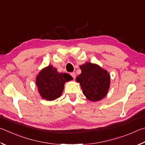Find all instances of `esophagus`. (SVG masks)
I'll return each mask as SVG.
<instances>
[{
    "mask_svg": "<svg viewBox=\"0 0 145 145\" xmlns=\"http://www.w3.org/2000/svg\"><path fill=\"white\" fill-rule=\"evenodd\" d=\"M70 74H71V76H72L73 78H74V79H75V78H76V73L74 72H71Z\"/></svg>",
    "mask_w": 145,
    "mask_h": 145,
    "instance_id": "obj_1",
    "label": "esophagus"
}]
</instances>
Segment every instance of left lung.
I'll return each mask as SVG.
<instances>
[{
    "instance_id": "obj_1",
    "label": "left lung",
    "mask_w": 145,
    "mask_h": 145,
    "mask_svg": "<svg viewBox=\"0 0 145 145\" xmlns=\"http://www.w3.org/2000/svg\"><path fill=\"white\" fill-rule=\"evenodd\" d=\"M82 73L76 81L80 83L83 94L90 101H98L107 95L110 75L107 71L95 63L86 62L80 65Z\"/></svg>"
}]
</instances>
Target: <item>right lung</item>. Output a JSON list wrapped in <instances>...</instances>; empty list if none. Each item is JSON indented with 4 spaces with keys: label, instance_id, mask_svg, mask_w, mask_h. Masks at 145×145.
<instances>
[{
    "label": "right lung",
    "instance_id": "obj_1",
    "mask_svg": "<svg viewBox=\"0 0 145 145\" xmlns=\"http://www.w3.org/2000/svg\"><path fill=\"white\" fill-rule=\"evenodd\" d=\"M72 80L71 76L67 73L58 72L57 69L50 65L40 71L35 83L42 99L53 101L62 95L65 83Z\"/></svg>",
    "mask_w": 145,
    "mask_h": 145
}]
</instances>
